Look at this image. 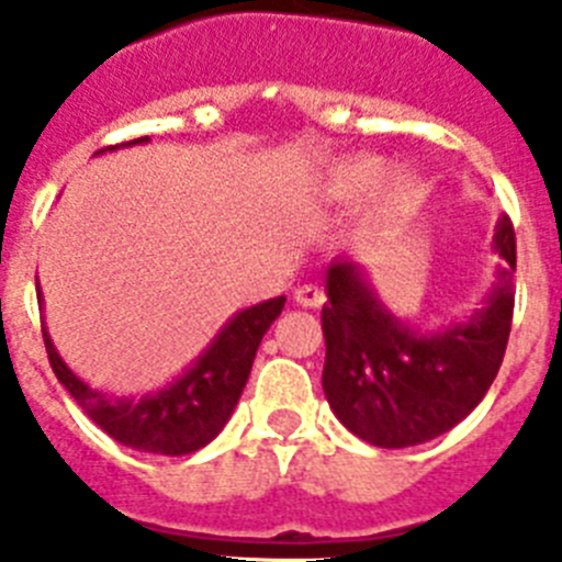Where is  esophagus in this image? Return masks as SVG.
<instances>
[{"label":"esophagus","instance_id":"esophagus-1","mask_svg":"<svg viewBox=\"0 0 562 562\" xmlns=\"http://www.w3.org/2000/svg\"><path fill=\"white\" fill-rule=\"evenodd\" d=\"M295 301L306 310H317V306L326 304V292L315 284H304L295 290Z\"/></svg>","mask_w":562,"mask_h":562}]
</instances>
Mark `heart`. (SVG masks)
<instances>
[{
    "label": "heart",
    "instance_id": "obj_1",
    "mask_svg": "<svg viewBox=\"0 0 562 562\" xmlns=\"http://www.w3.org/2000/svg\"><path fill=\"white\" fill-rule=\"evenodd\" d=\"M382 166L376 157H357L331 166L329 171L317 182V196L326 205H346V202L360 200L362 193L369 191L380 177ZM416 196V180L408 171H394L380 182L374 193V205H371V220L382 222L391 220L394 213L405 211L411 200Z\"/></svg>",
    "mask_w": 562,
    "mask_h": 562
}]
</instances>
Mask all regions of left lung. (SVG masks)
Here are the masks:
<instances>
[{"label": "left lung", "instance_id": "8db88e82", "mask_svg": "<svg viewBox=\"0 0 562 562\" xmlns=\"http://www.w3.org/2000/svg\"><path fill=\"white\" fill-rule=\"evenodd\" d=\"M493 250L504 265L481 310L439 331L414 329L385 310L357 258L326 267L324 394L351 434L374 448H414L473 414L513 329L515 231L506 216Z\"/></svg>", "mask_w": 562, "mask_h": 562}]
</instances>
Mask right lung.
I'll use <instances>...</instances> for the list:
<instances>
[{"instance_id":"1","label":"right lung","mask_w":562,"mask_h":562,"mask_svg":"<svg viewBox=\"0 0 562 562\" xmlns=\"http://www.w3.org/2000/svg\"><path fill=\"white\" fill-rule=\"evenodd\" d=\"M140 143H148V137L112 146L109 151L140 146ZM103 151L106 148H101L98 154ZM38 304H42V290H38ZM284 304L286 297L278 295L236 312L222 326L220 335L213 337L211 346L180 376H173L166 389L151 391L140 400L137 396H109L83 382L61 360L58 349L49 340L47 326H44V346H47L49 366L56 371L58 382L103 434H109L126 448L140 450V453L188 456L205 448L207 441L216 439L227 425L233 408L238 405V396L245 391L247 376H250L258 342L267 335L272 321L281 315Z\"/></svg>"}]
</instances>
